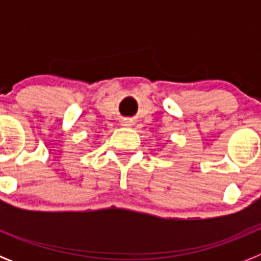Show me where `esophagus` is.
Listing matches in <instances>:
<instances>
[{"mask_svg":"<svg viewBox=\"0 0 261 261\" xmlns=\"http://www.w3.org/2000/svg\"><path fill=\"white\" fill-rule=\"evenodd\" d=\"M123 125H132V120H130V119H123Z\"/></svg>","mask_w":261,"mask_h":261,"instance_id":"esophagus-1","label":"esophagus"}]
</instances>
